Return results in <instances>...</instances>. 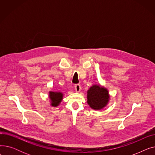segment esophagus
Segmentation results:
<instances>
[{
	"label": "esophagus",
	"instance_id": "34e87169",
	"mask_svg": "<svg viewBox=\"0 0 155 155\" xmlns=\"http://www.w3.org/2000/svg\"><path fill=\"white\" fill-rule=\"evenodd\" d=\"M75 91H76L77 92H79L80 91V90H81V87H80V85L79 84H76V85H75Z\"/></svg>",
	"mask_w": 155,
	"mask_h": 155
}]
</instances>
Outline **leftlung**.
Listing matches in <instances>:
<instances>
[{"label": "left lung", "instance_id": "8db88e82", "mask_svg": "<svg viewBox=\"0 0 155 155\" xmlns=\"http://www.w3.org/2000/svg\"><path fill=\"white\" fill-rule=\"evenodd\" d=\"M109 99L107 89L99 85H92L87 91V103L94 110L104 108L107 105Z\"/></svg>", "mask_w": 155, "mask_h": 155}]
</instances>
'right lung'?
<instances>
[{
    "instance_id": "obj_1",
    "label": "right lung",
    "mask_w": 155,
    "mask_h": 155,
    "mask_svg": "<svg viewBox=\"0 0 155 155\" xmlns=\"http://www.w3.org/2000/svg\"><path fill=\"white\" fill-rule=\"evenodd\" d=\"M63 94L60 92H50L49 97L51 101V105L53 107H57L63 99Z\"/></svg>"
}]
</instances>
